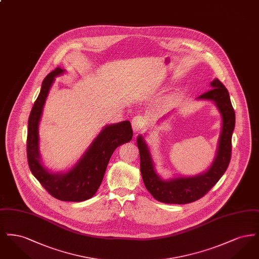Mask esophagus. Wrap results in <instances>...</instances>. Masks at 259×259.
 Returning <instances> with one entry per match:
<instances>
[{"instance_id": "1", "label": "esophagus", "mask_w": 259, "mask_h": 259, "mask_svg": "<svg viewBox=\"0 0 259 259\" xmlns=\"http://www.w3.org/2000/svg\"><path fill=\"white\" fill-rule=\"evenodd\" d=\"M145 124H146V119L142 115H137L132 119V127L135 132L142 130L145 127Z\"/></svg>"}]
</instances>
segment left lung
Returning a JSON list of instances; mask_svg holds the SVG:
<instances>
[{
  "label": "left lung",
  "instance_id": "obj_1",
  "mask_svg": "<svg viewBox=\"0 0 259 259\" xmlns=\"http://www.w3.org/2000/svg\"><path fill=\"white\" fill-rule=\"evenodd\" d=\"M210 88L197 99L214 102L222 114V127L217 155L207 172L194 177H180L164 181L155 172L149 148L142 135L137 145L140 151V168L145 186L154 199L166 204H187L194 202L208 193L225 172L231 159L232 133L235 127V111L228 90L220 79L210 82Z\"/></svg>",
  "mask_w": 259,
  "mask_h": 259
}]
</instances>
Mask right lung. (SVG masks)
<instances>
[{
	"mask_svg": "<svg viewBox=\"0 0 259 259\" xmlns=\"http://www.w3.org/2000/svg\"><path fill=\"white\" fill-rule=\"evenodd\" d=\"M64 72L65 70L58 67L42 81L28 120L27 159L31 172L51 196L61 201L81 202L93 197L97 192L113 151L131 141L133 130L128 120L107 125L68 172H50L47 170L40 163L38 152V123L54 78Z\"/></svg>",
	"mask_w": 259,
	"mask_h": 259,
	"instance_id": "right-lung-1",
	"label": "right lung"
}]
</instances>
